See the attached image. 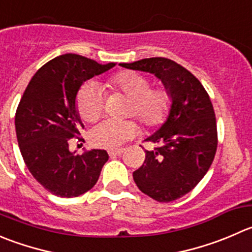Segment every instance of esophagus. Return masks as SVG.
<instances>
[{"label": "esophagus", "instance_id": "34e87169", "mask_svg": "<svg viewBox=\"0 0 252 252\" xmlns=\"http://www.w3.org/2000/svg\"><path fill=\"white\" fill-rule=\"evenodd\" d=\"M123 154V149H117V150H109L108 155L109 156H121Z\"/></svg>", "mask_w": 252, "mask_h": 252}]
</instances>
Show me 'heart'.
<instances>
[{
    "label": "heart",
    "mask_w": 252,
    "mask_h": 252,
    "mask_svg": "<svg viewBox=\"0 0 252 252\" xmlns=\"http://www.w3.org/2000/svg\"><path fill=\"white\" fill-rule=\"evenodd\" d=\"M109 87L130 98L129 116L138 117L144 126L155 128L165 123L172 109L173 99L163 87H151V80L138 71H122L109 80ZM76 107L84 121L92 122L103 112L104 92L96 82H85L76 97ZM138 124L131 119H104L92 126L89 133L91 144L98 148L116 149L133 138Z\"/></svg>",
    "instance_id": "b5f03b06"
}]
</instances>
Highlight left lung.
Returning a JSON list of instances; mask_svg holds the SVG:
<instances>
[{
	"mask_svg": "<svg viewBox=\"0 0 252 252\" xmlns=\"http://www.w3.org/2000/svg\"><path fill=\"white\" fill-rule=\"evenodd\" d=\"M121 66L154 74L173 99L165 123L145 139L155 148L145 150L134 181L158 202L181 198L198 185L216 156L218 134L211 98L194 75L170 59L149 58Z\"/></svg>",
	"mask_w": 252,
	"mask_h": 252,
	"instance_id": "1",
	"label": "left lung"
}]
</instances>
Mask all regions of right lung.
<instances>
[{"mask_svg":"<svg viewBox=\"0 0 252 252\" xmlns=\"http://www.w3.org/2000/svg\"><path fill=\"white\" fill-rule=\"evenodd\" d=\"M114 65L60 55L35 72L22 96L14 118L19 150L33 177L55 196L71 198L90 191L108 160L107 151L98 149L75 155L69 140L84 128L76 108L81 85Z\"/></svg>","mask_w":252,"mask_h":252,"instance_id":"right-lung-1","label":"right lung"}]
</instances>
